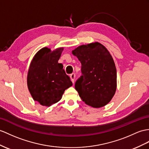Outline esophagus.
Returning <instances> with one entry per match:
<instances>
[{"label": "esophagus", "mask_w": 149, "mask_h": 149, "mask_svg": "<svg viewBox=\"0 0 149 149\" xmlns=\"http://www.w3.org/2000/svg\"><path fill=\"white\" fill-rule=\"evenodd\" d=\"M70 78H71V80L72 81V83H74V79H75V74L74 73H72L70 74Z\"/></svg>", "instance_id": "34e87169"}]
</instances>
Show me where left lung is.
Instances as JSON below:
<instances>
[{"mask_svg": "<svg viewBox=\"0 0 149 149\" xmlns=\"http://www.w3.org/2000/svg\"><path fill=\"white\" fill-rule=\"evenodd\" d=\"M72 53L81 63L82 74L74 85L79 97L93 107L106 106L116 90V68L110 53L99 42L79 46Z\"/></svg>", "mask_w": 149, "mask_h": 149, "instance_id": "left-lung-1", "label": "left lung"}]
</instances>
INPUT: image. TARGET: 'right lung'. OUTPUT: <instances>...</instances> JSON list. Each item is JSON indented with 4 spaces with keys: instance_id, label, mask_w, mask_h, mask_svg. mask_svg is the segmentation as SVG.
Here are the masks:
<instances>
[{
    "instance_id": "obj_1",
    "label": "right lung",
    "mask_w": 149,
    "mask_h": 149,
    "mask_svg": "<svg viewBox=\"0 0 149 149\" xmlns=\"http://www.w3.org/2000/svg\"><path fill=\"white\" fill-rule=\"evenodd\" d=\"M63 48L54 51L44 47L35 54L29 68L27 84L34 100L50 106L62 98L65 90L72 86L63 65L58 63Z\"/></svg>"
}]
</instances>
